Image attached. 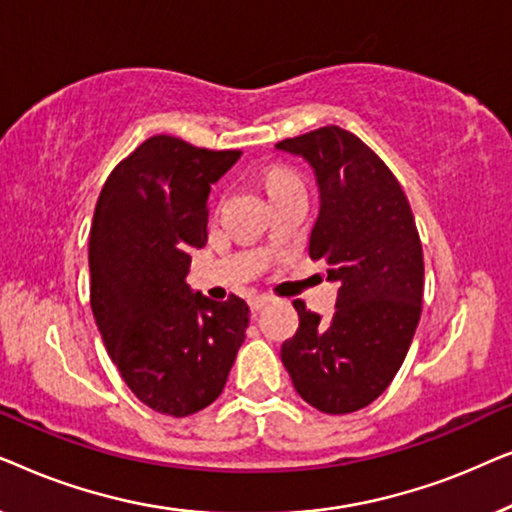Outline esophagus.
Listing matches in <instances>:
<instances>
[{"mask_svg": "<svg viewBox=\"0 0 512 512\" xmlns=\"http://www.w3.org/2000/svg\"><path fill=\"white\" fill-rule=\"evenodd\" d=\"M265 305H268V298H265V296H254V298H249V307H251V312H254V314L261 312Z\"/></svg>", "mask_w": 512, "mask_h": 512, "instance_id": "obj_1", "label": "esophagus"}]
</instances>
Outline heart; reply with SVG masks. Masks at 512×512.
<instances>
[{"label":"heart","instance_id":"obj_1","mask_svg":"<svg viewBox=\"0 0 512 512\" xmlns=\"http://www.w3.org/2000/svg\"><path fill=\"white\" fill-rule=\"evenodd\" d=\"M265 181H268V188L270 193L279 191V188H286V186H293L298 184L296 177L289 170H284V167H272V170H268V174H265Z\"/></svg>","mask_w":512,"mask_h":512}]
</instances>
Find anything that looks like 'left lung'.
<instances>
[{
  "mask_svg": "<svg viewBox=\"0 0 512 512\" xmlns=\"http://www.w3.org/2000/svg\"><path fill=\"white\" fill-rule=\"evenodd\" d=\"M275 149L312 167L319 214L310 256L338 282L328 324L293 303L300 324L282 363L303 401L347 415L373 403L408 354L422 314V242L401 184L352 132L326 125Z\"/></svg>",
  "mask_w": 512,
  "mask_h": 512,
  "instance_id": "1",
  "label": "left lung"
}]
</instances>
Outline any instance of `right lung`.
<instances>
[{
  "label": "right lung",
  "mask_w": 512,
  "mask_h": 512,
  "mask_svg": "<svg viewBox=\"0 0 512 512\" xmlns=\"http://www.w3.org/2000/svg\"><path fill=\"white\" fill-rule=\"evenodd\" d=\"M242 151L170 135L137 146L102 186L90 228V307L118 373L172 417L214 403L249 326V307L186 284L188 251L207 242V198Z\"/></svg>",
  "instance_id": "add662e5"
}]
</instances>
